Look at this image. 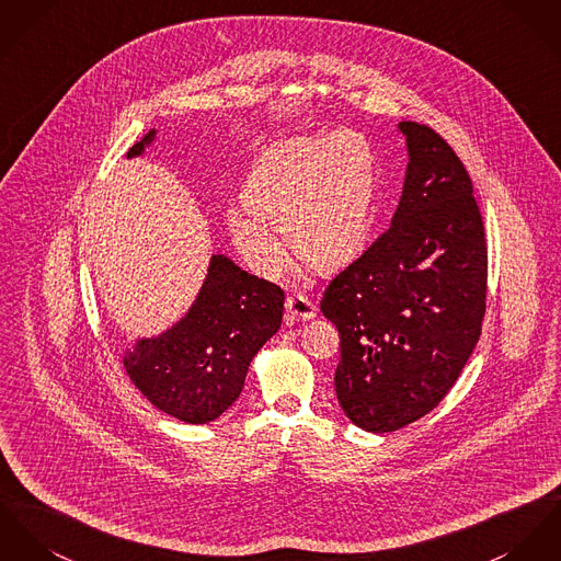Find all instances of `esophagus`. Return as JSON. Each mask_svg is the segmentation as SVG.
<instances>
[{"label":"esophagus","instance_id":"obj_1","mask_svg":"<svg viewBox=\"0 0 561 561\" xmlns=\"http://www.w3.org/2000/svg\"><path fill=\"white\" fill-rule=\"evenodd\" d=\"M316 318V305L309 301L302 295H293L286 299V320L293 322H302Z\"/></svg>","mask_w":561,"mask_h":561}]
</instances>
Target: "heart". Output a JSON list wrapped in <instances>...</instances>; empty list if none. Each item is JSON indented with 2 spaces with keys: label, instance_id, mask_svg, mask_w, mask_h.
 I'll use <instances>...</instances> for the list:
<instances>
[{
  "label": "heart",
  "instance_id": "1",
  "mask_svg": "<svg viewBox=\"0 0 561 561\" xmlns=\"http://www.w3.org/2000/svg\"><path fill=\"white\" fill-rule=\"evenodd\" d=\"M378 162L371 142L352 129L290 138L268 147L245 179V203L226 207V228L243 260L277 277L290 250L316 271L354 259L369 232Z\"/></svg>",
  "mask_w": 561,
  "mask_h": 561
}]
</instances>
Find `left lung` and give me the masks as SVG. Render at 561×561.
I'll return each mask as SVG.
<instances>
[{"label":"left lung","instance_id":"obj_1","mask_svg":"<svg viewBox=\"0 0 561 561\" xmlns=\"http://www.w3.org/2000/svg\"><path fill=\"white\" fill-rule=\"evenodd\" d=\"M397 129L408 167L390 228L320 302L342 340L337 401L371 433L397 432L444 399L474 352L486 297L470 174L432 128L401 122Z\"/></svg>","mask_w":561,"mask_h":561}]
</instances>
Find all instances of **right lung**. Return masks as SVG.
<instances>
[{"mask_svg": "<svg viewBox=\"0 0 561 561\" xmlns=\"http://www.w3.org/2000/svg\"><path fill=\"white\" fill-rule=\"evenodd\" d=\"M158 138L149 129L128 151ZM284 293L224 254H211L190 309L167 331L136 337L124 354L129 380L158 410L190 425L219 419L241 394L250 363L282 327Z\"/></svg>", "mask_w": 561, "mask_h": 561, "instance_id": "add662e5", "label": "right lung"}]
</instances>
